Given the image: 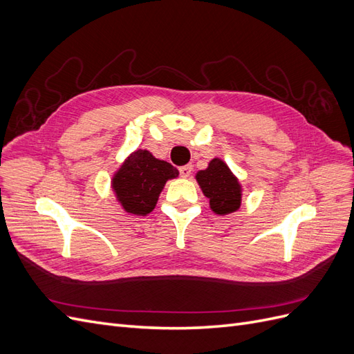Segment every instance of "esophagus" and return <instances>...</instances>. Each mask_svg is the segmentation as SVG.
<instances>
[{"label":"esophagus","instance_id":"34e87169","mask_svg":"<svg viewBox=\"0 0 354 354\" xmlns=\"http://www.w3.org/2000/svg\"><path fill=\"white\" fill-rule=\"evenodd\" d=\"M192 171H194V167H192V165L180 167V176H181V177H185V178H187V177H190Z\"/></svg>","mask_w":354,"mask_h":354}]
</instances>
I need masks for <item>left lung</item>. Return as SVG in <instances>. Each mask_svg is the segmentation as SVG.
<instances>
[{"instance_id": "1", "label": "left lung", "mask_w": 354, "mask_h": 354, "mask_svg": "<svg viewBox=\"0 0 354 354\" xmlns=\"http://www.w3.org/2000/svg\"><path fill=\"white\" fill-rule=\"evenodd\" d=\"M195 177L202 194L209 199L214 214L227 216L241 208L242 186L224 160L211 159L208 167L198 171Z\"/></svg>"}]
</instances>
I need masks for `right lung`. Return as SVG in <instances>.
I'll return each instance as SVG.
<instances>
[{
  "mask_svg": "<svg viewBox=\"0 0 354 354\" xmlns=\"http://www.w3.org/2000/svg\"><path fill=\"white\" fill-rule=\"evenodd\" d=\"M177 177L178 169L167 160L155 158L146 149H137L116 169L112 189L125 212L147 216L156 207L167 181Z\"/></svg>",
  "mask_w": 354,
  "mask_h": 354,
  "instance_id": "right-lung-1",
  "label": "right lung"
}]
</instances>
